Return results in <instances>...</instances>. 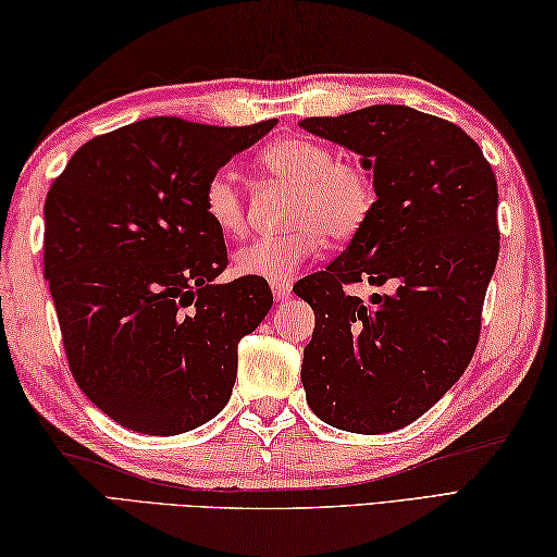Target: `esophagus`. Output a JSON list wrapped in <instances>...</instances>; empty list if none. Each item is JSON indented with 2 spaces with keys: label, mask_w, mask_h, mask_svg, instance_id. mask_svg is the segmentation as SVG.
I'll return each mask as SVG.
<instances>
[{
  "label": "esophagus",
  "mask_w": 557,
  "mask_h": 557,
  "mask_svg": "<svg viewBox=\"0 0 557 557\" xmlns=\"http://www.w3.org/2000/svg\"><path fill=\"white\" fill-rule=\"evenodd\" d=\"M270 289H272V297H275V301H287L292 297L289 285H270Z\"/></svg>",
  "instance_id": "34e87169"
}]
</instances>
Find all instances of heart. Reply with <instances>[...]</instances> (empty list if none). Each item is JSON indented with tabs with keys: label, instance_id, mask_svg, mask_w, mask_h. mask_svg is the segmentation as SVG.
<instances>
[{
	"label": "heart",
	"instance_id": "obj_1",
	"mask_svg": "<svg viewBox=\"0 0 557 557\" xmlns=\"http://www.w3.org/2000/svg\"><path fill=\"white\" fill-rule=\"evenodd\" d=\"M260 168L297 188L289 210V222L297 227L242 244L232 256L236 275L285 285L306 260L321 251L323 236L347 242L371 218L375 203L373 176L359 162L339 160L323 140L309 136L280 138L260 152ZM203 212L224 236L244 232V196L230 172L220 170L208 180Z\"/></svg>",
	"mask_w": 557,
	"mask_h": 557
}]
</instances>
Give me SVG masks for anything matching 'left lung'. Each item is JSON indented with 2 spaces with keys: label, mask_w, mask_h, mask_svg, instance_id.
I'll return each mask as SVG.
<instances>
[{
  "label": "left lung",
  "mask_w": 557,
  "mask_h": 557,
  "mask_svg": "<svg viewBox=\"0 0 557 557\" xmlns=\"http://www.w3.org/2000/svg\"><path fill=\"white\" fill-rule=\"evenodd\" d=\"M299 126L357 152L375 184L371 218L345 253L294 287L315 313L301 363L306 401L342 431H397L474 357L500 251L498 184L474 138L407 104ZM361 278L396 292L363 302L341 289Z\"/></svg>",
  "instance_id": "obj_1"
}]
</instances>
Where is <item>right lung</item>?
<instances>
[{
  "instance_id": "1",
  "label": "right lung",
  "mask_w": 557,
  "mask_h": 557,
  "mask_svg": "<svg viewBox=\"0 0 557 557\" xmlns=\"http://www.w3.org/2000/svg\"><path fill=\"white\" fill-rule=\"evenodd\" d=\"M275 120L150 116L81 146L45 198V280L78 387L124 429L180 435L224 409L265 280L220 285L227 246L203 188Z\"/></svg>"
}]
</instances>
